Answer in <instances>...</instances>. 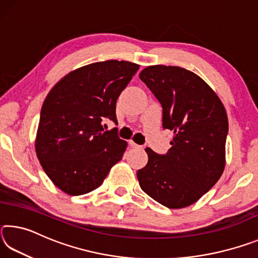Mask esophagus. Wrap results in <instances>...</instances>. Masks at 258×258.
Here are the masks:
<instances>
[{"instance_id":"1","label":"esophagus","mask_w":258,"mask_h":258,"mask_svg":"<svg viewBox=\"0 0 258 258\" xmlns=\"http://www.w3.org/2000/svg\"><path fill=\"white\" fill-rule=\"evenodd\" d=\"M128 145H130L131 147H132V148H142L141 146H139V145H137V143H135L134 141H132V140H130Z\"/></svg>"}]
</instances>
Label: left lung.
I'll list each match as a JSON object with an SVG mask.
<instances>
[{
    "instance_id": "1",
    "label": "left lung",
    "mask_w": 258,
    "mask_h": 258,
    "mask_svg": "<svg viewBox=\"0 0 258 258\" xmlns=\"http://www.w3.org/2000/svg\"><path fill=\"white\" fill-rule=\"evenodd\" d=\"M140 80L161 103L163 127L174 134L166 155L146 149L148 163L137 173L140 186L166 207H187L223 174L229 131L225 108L203 78L184 68L149 66Z\"/></svg>"
}]
</instances>
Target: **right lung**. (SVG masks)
<instances>
[{"instance_id": "obj_1", "label": "right lung", "mask_w": 258, "mask_h": 258, "mask_svg": "<svg viewBox=\"0 0 258 258\" xmlns=\"http://www.w3.org/2000/svg\"><path fill=\"white\" fill-rule=\"evenodd\" d=\"M140 66L107 60L68 73L52 87L42 106L35 150L53 184L69 196L85 195L102 184L121 159L127 142L117 131L116 101Z\"/></svg>"}]
</instances>
